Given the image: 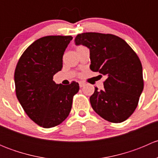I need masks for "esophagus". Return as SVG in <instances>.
I'll return each instance as SVG.
<instances>
[{
    "mask_svg": "<svg viewBox=\"0 0 158 158\" xmlns=\"http://www.w3.org/2000/svg\"><path fill=\"white\" fill-rule=\"evenodd\" d=\"M79 87H80V88H82V87H83L84 85H85V83H84V82H79Z\"/></svg>",
    "mask_w": 158,
    "mask_h": 158,
    "instance_id": "obj_1",
    "label": "esophagus"
}]
</instances>
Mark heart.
<instances>
[{"label":"heart","instance_id":"heart-1","mask_svg":"<svg viewBox=\"0 0 158 158\" xmlns=\"http://www.w3.org/2000/svg\"><path fill=\"white\" fill-rule=\"evenodd\" d=\"M82 47H83V46H82V45H79V46H77V47H76V49H81V48H82Z\"/></svg>","mask_w":158,"mask_h":158}]
</instances>
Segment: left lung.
I'll return each mask as SVG.
<instances>
[{
	"label": "left lung",
	"mask_w": 158,
	"mask_h": 158,
	"mask_svg": "<svg viewBox=\"0 0 158 158\" xmlns=\"http://www.w3.org/2000/svg\"><path fill=\"white\" fill-rule=\"evenodd\" d=\"M75 42L90 50V69L107 77L104 89L95 87L89 98L92 109L112 123L127 120L144 89L142 65L136 52L123 39L110 33H79Z\"/></svg>",
	"instance_id": "1"
}]
</instances>
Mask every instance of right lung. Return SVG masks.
<instances>
[{
    "label": "right lung",
    "instance_id": "add662e5",
    "mask_svg": "<svg viewBox=\"0 0 158 158\" xmlns=\"http://www.w3.org/2000/svg\"><path fill=\"white\" fill-rule=\"evenodd\" d=\"M71 36H47L23 52L14 72L16 95L33 122L45 128L61 124L69 114L79 84H56L53 76L62 69L63 56Z\"/></svg>",
    "mask_w": 158,
    "mask_h": 158
}]
</instances>
